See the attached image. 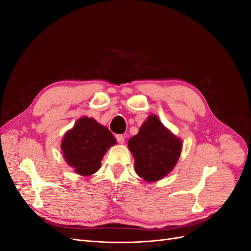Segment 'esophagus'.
<instances>
[{
  "label": "esophagus",
  "instance_id": "34e87169",
  "mask_svg": "<svg viewBox=\"0 0 251 251\" xmlns=\"http://www.w3.org/2000/svg\"><path fill=\"white\" fill-rule=\"evenodd\" d=\"M116 139L118 143H124L125 142V136L124 135H116Z\"/></svg>",
  "mask_w": 251,
  "mask_h": 251
}]
</instances>
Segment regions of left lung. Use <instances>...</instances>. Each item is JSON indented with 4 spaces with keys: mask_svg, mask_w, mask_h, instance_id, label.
<instances>
[{
    "mask_svg": "<svg viewBox=\"0 0 251 251\" xmlns=\"http://www.w3.org/2000/svg\"><path fill=\"white\" fill-rule=\"evenodd\" d=\"M139 177L154 182L165 177L176 165L182 142L166 130L156 115L144 121L137 135L127 142Z\"/></svg>",
    "mask_w": 251,
    "mask_h": 251,
    "instance_id": "1",
    "label": "left lung"
}]
</instances>
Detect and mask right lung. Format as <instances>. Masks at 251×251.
Here are the masks:
<instances>
[{"label": "right lung", "instance_id": "1", "mask_svg": "<svg viewBox=\"0 0 251 251\" xmlns=\"http://www.w3.org/2000/svg\"><path fill=\"white\" fill-rule=\"evenodd\" d=\"M116 139L108 127L93 118L81 117L62 141L65 160L81 176H90L100 168L101 159Z\"/></svg>", "mask_w": 251, "mask_h": 251}]
</instances>
